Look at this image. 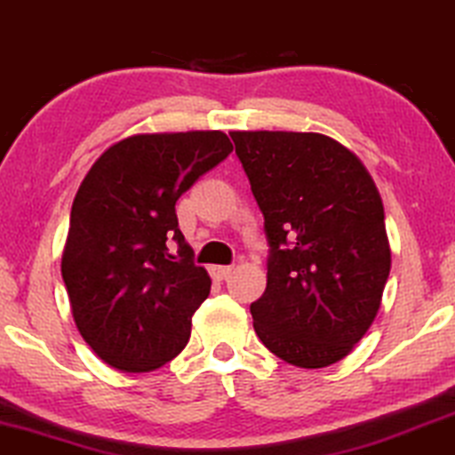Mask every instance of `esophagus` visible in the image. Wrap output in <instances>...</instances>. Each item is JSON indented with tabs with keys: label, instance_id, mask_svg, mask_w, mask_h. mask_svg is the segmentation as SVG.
Here are the masks:
<instances>
[{
	"label": "esophagus",
	"instance_id": "1",
	"mask_svg": "<svg viewBox=\"0 0 455 455\" xmlns=\"http://www.w3.org/2000/svg\"><path fill=\"white\" fill-rule=\"evenodd\" d=\"M232 274V266H211V276L217 280H226Z\"/></svg>",
	"mask_w": 455,
	"mask_h": 455
}]
</instances>
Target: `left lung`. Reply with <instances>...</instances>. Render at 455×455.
<instances>
[{
    "instance_id": "left-lung-1",
    "label": "left lung",
    "mask_w": 455,
    "mask_h": 455,
    "mask_svg": "<svg viewBox=\"0 0 455 455\" xmlns=\"http://www.w3.org/2000/svg\"><path fill=\"white\" fill-rule=\"evenodd\" d=\"M263 212V346L295 367L338 363L371 327L390 274L384 204L363 162L318 132H232Z\"/></svg>"
}]
</instances>
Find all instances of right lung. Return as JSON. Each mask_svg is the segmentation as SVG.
Instances as JSON below:
<instances>
[{
  "label": "right lung",
  "mask_w": 455,
  "mask_h": 455,
  "mask_svg": "<svg viewBox=\"0 0 455 455\" xmlns=\"http://www.w3.org/2000/svg\"><path fill=\"white\" fill-rule=\"evenodd\" d=\"M232 149L221 131L134 134L84 177L60 272L82 338L111 367L154 371L188 346L211 278L175 204Z\"/></svg>",
  "instance_id": "right-lung-1"
}]
</instances>
